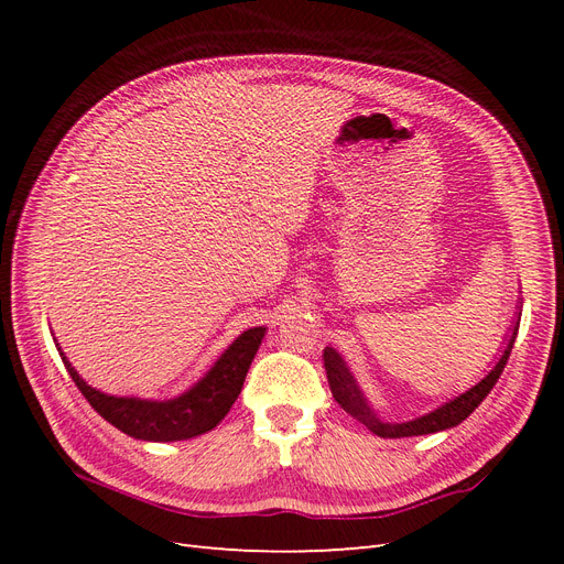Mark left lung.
<instances>
[{"instance_id":"1","label":"left lung","mask_w":564,"mask_h":564,"mask_svg":"<svg viewBox=\"0 0 564 564\" xmlns=\"http://www.w3.org/2000/svg\"><path fill=\"white\" fill-rule=\"evenodd\" d=\"M518 327H520V313H518V319L513 324V332H510L508 336V344H506V350L503 355L499 357V362L491 367V371L487 373V377L475 383L470 390L460 392L458 398L445 402L442 406L433 409L431 414L425 416H419V419H412L406 423H386L377 416V412L369 406L365 392L360 390V386H357L355 377L350 373V369L346 367L344 357H340L334 348H324V369H327V381H329V388H332V395L334 400L344 406V412H348L352 419L360 421L362 425H367V429L379 435V437H412V435H431V433H440V431H447V429H454V425H458L460 421H466L477 404H482V400L489 395V390L497 386L501 371L508 362L510 357V350H513V344H516V336H518Z\"/></svg>"}]
</instances>
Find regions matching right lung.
Wrapping results in <instances>:
<instances>
[{
    "label": "right lung",
    "mask_w": 564,
    "mask_h": 564,
    "mask_svg": "<svg viewBox=\"0 0 564 564\" xmlns=\"http://www.w3.org/2000/svg\"><path fill=\"white\" fill-rule=\"evenodd\" d=\"M265 336V327H253L237 336L228 350L218 357L214 367L183 395L172 400H141V398H117L100 392L84 381L75 367L61 352L65 369L70 371L75 386L82 395L104 416L108 423L122 433L148 440V442H176L197 437L220 423L232 402L240 395L247 371L256 350ZM58 346V344H56ZM61 350V348H58Z\"/></svg>",
    "instance_id": "obj_1"
}]
</instances>
